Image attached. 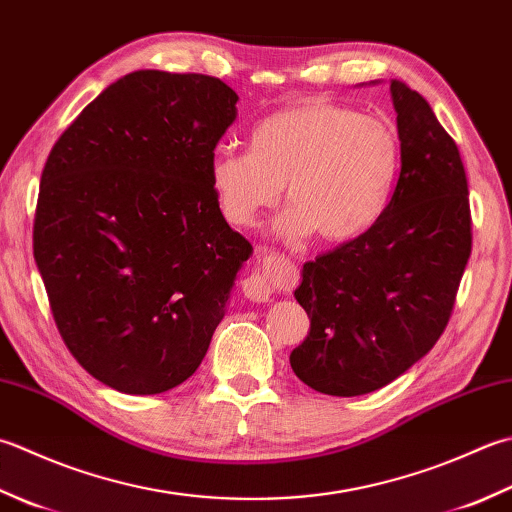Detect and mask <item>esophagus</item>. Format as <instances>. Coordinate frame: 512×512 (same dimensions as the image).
<instances>
[{"label":"esophagus","instance_id":"obj_1","mask_svg":"<svg viewBox=\"0 0 512 512\" xmlns=\"http://www.w3.org/2000/svg\"><path fill=\"white\" fill-rule=\"evenodd\" d=\"M273 266H275V257H264V264L257 266L253 273L244 279L242 290L250 302L264 304V302H268V299H273V295H275Z\"/></svg>","mask_w":512,"mask_h":512}]
</instances>
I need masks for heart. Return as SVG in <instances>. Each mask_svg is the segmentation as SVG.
<instances>
[{
  "mask_svg": "<svg viewBox=\"0 0 512 512\" xmlns=\"http://www.w3.org/2000/svg\"><path fill=\"white\" fill-rule=\"evenodd\" d=\"M399 168L402 144L384 119L304 102L264 117L250 133V150L219 148L210 186L228 222L250 226L279 202L286 184L290 206L279 233L344 244L382 219Z\"/></svg>",
  "mask_w": 512,
  "mask_h": 512,
  "instance_id": "b5f03b06",
  "label": "heart"
}]
</instances>
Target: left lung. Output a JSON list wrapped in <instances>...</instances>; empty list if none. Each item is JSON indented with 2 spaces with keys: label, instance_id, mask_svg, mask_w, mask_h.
Returning <instances> with one entry per match:
<instances>
[{
  "label": "left lung",
  "instance_id": "8db88e82",
  "mask_svg": "<svg viewBox=\"0 0 512 512\" xmlns=\"http://www.w3.org/2000/svg\"><path fill=\"white\" fill-rule=\"evenodd\" d=\"M390 97L402 170L386 213L306 262L295 288L310 333L290 366L324 395L373 393L419 362L444 333L473 248L457 144L417 90L393 79Z\"/></svg>",
  "mask_w": 512,
  "mask_h": 512
}]
</instances>
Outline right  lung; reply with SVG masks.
Segmentation results:
<instances>
[{
	"mask_svg": "<svg viewBox=\"0 0 512 512\" xmlns=\"http://www.w3.org/2000/svg\"><path fill=\"white\" fill-rule=\"evenodd\" d=\"M237 99L217 77L135 70L50 150L35 262L64 344L119 393L157 395L195 373L253 255L210 186Z\"/></svg>",
	"mask_w": 512,
	"mask_h": 512,
	"instance_id": "1",
	"label": "right lung"
}]
</instances>
